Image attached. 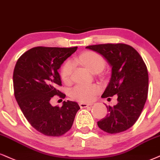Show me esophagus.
Masks as SVG:
<instances>
[{
	"mask_svg": "<svg viewBox=\"0 0 160 160\" xmlns=\"http://www.w3.org/2000/svg\"><path fill=\"white\" fill-rule=\"evenodd\" d=\"M92 104H88V103H84V102H81L79 103V106L81 108H85L89 107V106H91Z\"/></svg>",
	"mask_w": 160,
	"mask_h": 160,
	"instance_id": "obj_1",
	"label": "esophagus"
}]
</instances>
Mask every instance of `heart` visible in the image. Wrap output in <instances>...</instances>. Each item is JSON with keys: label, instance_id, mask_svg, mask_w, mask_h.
I'll return each instance as SVG.
<instances>
[{"label": "heart", "instance_id": "1", "mask_svg": "<svg viewBox=\"0 0 160 160\" xmlns=\"http://www.w3.org/2000/svg\"><path fill=\"white\" fill-rule=\"evenodd\" d=\"M78 61L90 72H93L96 70L101 71L104 66V61L98 53L87 52L78 57ZM73 64L68 61L63 65L61 70V77L64 82H69L70 80ZM100 88L96 84H77L70 90L71 97L80 102H90L93 99L96 94L99 92Z\"/></svg>", "mask_w": 160, "mask_h": 160}]
</instances>
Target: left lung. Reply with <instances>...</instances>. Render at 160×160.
Listing matches in <instances>:
<instances>
[{"instance_id": "8db88e82", "label": "left lung", "mask_w": 160, "mask_h": 160, "mask_svg": "<svg viewBox=\"0 0 160 160\" xmlns=\"http://www.w3.org/2000/svg\"><path fill=\"white\" fill-rule=\"evenodd\" d=\"M86 48L102 55L112 68L109 83L102 97H118L116 105L107 106L108 113L97 122L98 128L108 133L125 131L134 125L146 102V65L139 52L127 44H98Z\"/></svg>"}]
</instances>
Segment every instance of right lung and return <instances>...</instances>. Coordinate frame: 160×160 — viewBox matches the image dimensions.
I'll return each mask as SVG.
<instances>
[{"label":"right lung","instance_id":"add662e5","mask_svg":"<svg viewBox=\"0 0 160 160\" xmlns=\"http://www.w3.org/2000/svg\"><path fill=\"white\" fill-rule=\"evenodd\" d=\"M77 48L34 47L20 57L14 69L15 99L29 124L46 136L64 134L80 109L76 102L64 101L62 108L50 104L54 96L65 98V94L56 89L62 85L58 70Z\"/></svg>","mask_w":160,"mask_h":160}]
</instances>
